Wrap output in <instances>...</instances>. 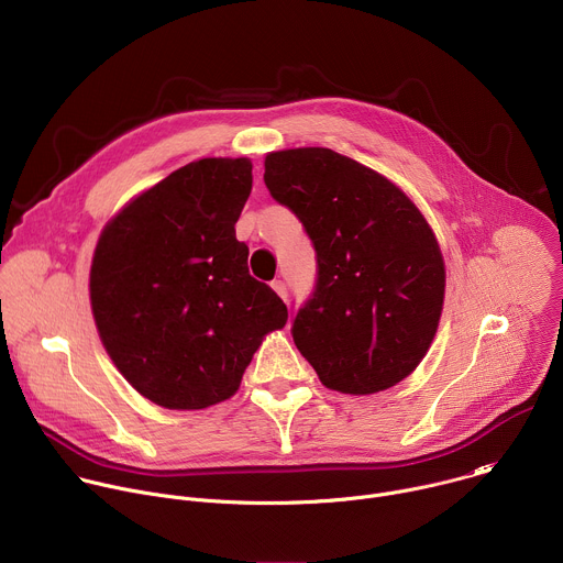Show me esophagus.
Returning a JSON list of instances; mask_svg holds the SVG:
<instances>
[{
  "label": "esophagus",
  "mask_w": 563,
  "mask_h": 563,
  "mask_svg": "<svg viewBox=\"0 0 563 563\" xmlns=\"http://www.w3.org/2000/svg\"><path fill=\"white\" fill-rule=\"evenodd\" d=\"M272 287H274V291H276L283 300H287V285H285L283 280H274V283H272Z\"/></svg>",
  "instance_id": "esophagus-1"
}]
</instances>
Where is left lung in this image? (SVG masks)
<instances>
[{"label": "left lung", "instance_id": "8db88e82", "mask_svg": "<svg viewBox=\"0 0 563 563\" xmlns=\"http://www.w3.org/2000/svg\"><path fill=\"white\" fill-rule=\"evenodd\" d=\"M265 185L316 250V285L291 336L320 383L358 396L410 376L437 334L445 294L423 213L394 183L323 146L269 153Z\"/></svg>", "mask_w": 563, "mask_h": 563}]
</instances>
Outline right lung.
Returning a JSON list of instances; mask_svg holds the SVG:
<instances>
[{"label":"right lung","instance_id":"1","mask_svg":"<svg viewBox=\"0 0 563 563\" xmlns=\"http://www.w3.org/2000/svg\"><path fill=\"white\" fill-rule=\"evenodd\" d=\"M247 157H202L133 198L102 231L91 309L111 361L155 406L202 410L235 394L287 305L247 269L235 222Z\"/></svg>","mask_w":563,"mask_h":563}]
</instances>
